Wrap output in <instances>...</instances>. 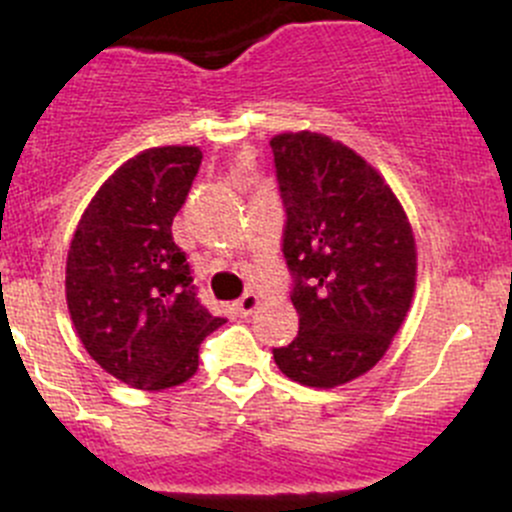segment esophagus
I'll list each match as a JSON object with an SVG mask.
<instances>
[{
	"label": "esophagus",
	"instance_id": "obj_1",
	"mask_svg": "<svg viewBox=\"0 0 512 512\" xmlns=\"http://www.w3.org/2000/svg\"><path fill=\"white\" fill-rule=\"evenodd\" d=\"M257 304H260L257 294L255 292H245L240 299H237L235 304H232V309H235V312L240 314V317H247V314H252V309H255Z\"/></svg>",
	"mask_w": 512,
	"mask_h": 512
}]
</instances>
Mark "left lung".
<instances>
[{
	"label": "left lung",
	"instance_id": "obj_1",
	"mask_svg": "<svg viewBox=\"0 0 512 512\" xmlns=\"http://www.w3.org/2000/svg\"><path fill=\"white\" fill-rule=\"evenodd\" d=\"M270 146L299 314L297 337L272 354L292 381L332 389L366 374L399 332L416 287L414 235L389 185L352 148L309 131Z\"/></svg>",
	"mask_w": 512,
	"mask_h": 512
}]
</instances>
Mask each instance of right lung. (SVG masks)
Listing matches in <instances>:
<instances>
[{"instance_id":"right-lung-1","label":"right lung","mask_w":512,"mask_h":512,"mask_svg":"<svg viewBox=\"0 0 512 512\" xmlns=\"http://www.w3.org/2000/svg\"><path fill=\"white\" fill-rule=\"evenodd\" d=\"M200 160L195 146L131 158L101 185L71 240V322L91 359L133 389L188 381L200 342L225 322L200 304L188 255L170 230Z\"/></svg>"}]
</instances>
